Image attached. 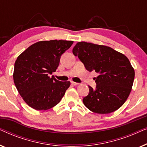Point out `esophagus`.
<instances>
[{
    "label": "esophagus",
    "instance_id": "esophagus-1",
    "mask_svg": "<svg viewBox=\"0 0 147 147\" xmlns=\"http://www.w3.org/2000/svg\"><path fill=\"white\" fill-rule=\"evenodd\" d=\"M71 83L72 85H74V86H76V85H78V84H79L78 83H77V82H71Z\"/></svg>",
    "mask_w": 147,
    "mask_h": 147
}]
</instances>
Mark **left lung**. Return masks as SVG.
Listing matches in <instances>:
<instances>
[{
	"label": "left lung",
	"instance_id": "left-lung-1",
	"mask_svg": "<svg viewBox=\"0 0 147 147\" xmlns=\"http://www.w3.org/2000/svg\"><path fill=\"white\" fill-rule=\"evenodd\" d=\"M89 71L99 75L94 78L95 89L89 87V94L83 98L86 107L98 114H109L121 107L131 91L134 70L123 54L111 47L78 42L73 48Z\"/></svg>",
	"mask_w": 147,
	"mask_h": 147
}]
</instances>
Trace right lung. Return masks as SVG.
I'll use <instances>...</instances> for the list:
<instances>
[{
    "label": "right lung",
    "mask_w": 147,
    "mask_h": 147,
    "mask_svg": "<svg viewBox=\"0 0 147 147\" xmlns=\"http://www.w3.org/2000/svg\"><path fill=\"white\" fill-rule=\"evenodd\" d=\"M74 41H39L17 57L13 79L15 86L30 107L37 110L53 108L61 101L70 82H61L51 75L57 69L62 54Z\"/></svg>",
    "instance_id": "right-lung-1"
}]
</instances>
